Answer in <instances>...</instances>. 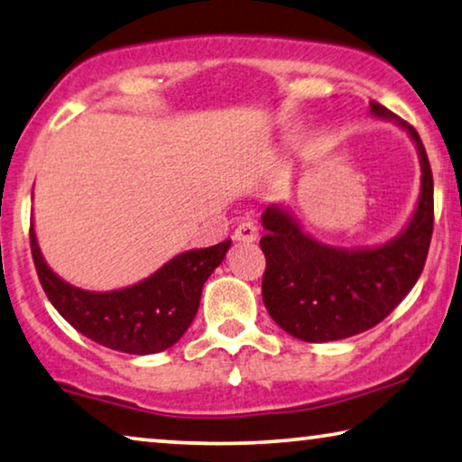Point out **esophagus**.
<instances>
[{
  "instance_id": "1",
  "label": "esophagus",
  "mask_w": 462,
  "mask_h": 462,
  "mask_svg": "<svg viewBox=\"0 0 462 462\" xmlns=\"http://www.w3.org/2000/svg\"><path fill=\"white\" fill-rule=\"evenodd\" d=\"M257 236H259L257 224L251 222V219H245V222H240L236 226V230H234V238H236L238 243H254Z\"/></svg>"
}]
</instances>
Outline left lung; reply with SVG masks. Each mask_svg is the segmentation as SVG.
Instances as JSON below:
<instances>
[{
    "label": "left lung",
    "mask_w": 462,
    "mask_h": 462,
    "mask_svg": "<svg viewBox=\"0 0 462 462\" xmlns=\"http://www.w3.org/2000/svg\"><path fill=\"white\" fill-rule=\"evenodd\" d=\"M370 111L397 123L415 142L421 164L420 199L397 236L370 248L319 243L282 205L263 211V302L271 319L296 339L325 343L368 331L397 309L426 265L434 230V179L426 148L420 134L389 108L370 102Z\"/></svg>",
    "instance_id": "8db88e82"
}]
</instances>
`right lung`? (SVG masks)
I'll return each instance as SVG.
<instances>
[{
	"mask_svg": "<svg viewBox=\"0 0 462 462\" xmlns=\"http://www.w3.org/2000/svg\"><path fill=\"white\" fill-rule=\"evenodd\" d=\"M230 240L180 253L145 280L113 291H90L68 283L47 265L34 224L31 251L36 273L51 304L68 323L98 346L134 356L172 347L199 309L208 277L224 261Z\"/></svg>",
	"mask_w": 462,
	"mask_h": 462,
	"instance_id": "right-lung-1",
	"label": "right lung"
}]
</instances>
